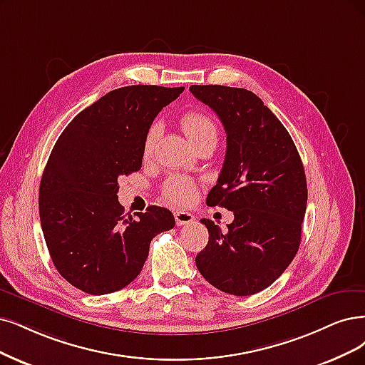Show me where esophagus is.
Listing matches in <instances>:
<instances>
[{"label": "esophagus", "instance_id": "obj_1", "mask_svg": "<svg viewBox=\"0 0 365 365\" xmlns=\"http://www.w3.org/2000/svg\"><path fill=\"white\" fill-rule=\"evenodd\" d=\"M174 220L178 225H187L194 222V217L187 212H174Z\"/></svg>", "mask_w": 365, "mask_h": 365}]
</instances>
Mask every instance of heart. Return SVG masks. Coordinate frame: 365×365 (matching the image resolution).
Instances as JSON below:
<instances>
[{"label": "heart", "mask_w": 365, "mask_h": 365, "mask_svg": "<svg viewBox=\"0 0 365 365\" xmlns=\"http://www.w3.org/2000/svg\"><path fill=\"white\" fill-rule=\"evenodd\" d=\"M180 125L186 137L194 144H198L205 140H217L218 138V129L215 121L200 111H190L180 118ZM158 138V128L152 126L148 129L144 145H143V155L144 158L150 156L155 141ZM197 195V185L195 182L185 179V178H171L164 185V198L168 203L185 206L195 198Z\"/></svg>", "instance_id": "1"}]
</instances>
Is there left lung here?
I'll list each match as a JSON object with an SVG mask.
<instances>
[{
	"instance_id": "obj_1",
	"label": "left lung",
	"mask_w": 365,
	"mask_h": 365,
	"mask_svg": "<svg viewBox=\"0 0 365 365\" xmlns=\"http://www.w3.org/2000/svg\"><path fill=\"white\" fill-rule=\"evenodd\" d=\"M190 91L217 113L227 133L224 165L206 203L235 213L227 232L201 220L209 242L195 264L225 293H259L299 250L308 195L301 156L287 129L252 91L225 86H191Z\"/></svg>"
}]
</instances>
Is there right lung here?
<instances>
[{"label": "right lung", "mask_w": 365, "mask_h": 365, "mask_svg": "<svg viewBox=\"0 0 365 365\" xmlns=\"http://www.w3.org/2000/svg\"><path fill=\"white\" fill-rule=\"evenodd\" d=\"M185 87L129 86L106 93L61 132L38 190L40 224L53 266L88 294L113 293L137 278L152 239L175 225L168 209L137 218L118 203V178L138 171L145 135Z\"/></svg>", "instance_id": "1"}]
</instances>
